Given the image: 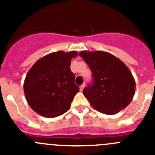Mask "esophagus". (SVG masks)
<instances>
[{
	"mask_svg": "<svg viewBox=\"0 0 155 155\" xmlns=\"http://www.w3.org/2000/svg\"><path fill=\"white\" fill-rule=\"evenodd\" d=\"M85 86H86V84H82V86H80V87H79V89H80V91H82L83 90V89H84V88H85Z\"/></svg>",
	"mask_w": 155,
	"mask_h": 155,
	"instance_id": "34e87169",
	"label": "esophagus"
}]
</instances>
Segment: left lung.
Instances as JSON below:
<instances>
[{
    "instance_id": "1",
    "label": "left lung",
    "mask_w": 155,
    "mask_h": 155,
    "mask_svg": "<svg viewBox=\"0 0 155 155\" xmlns=\"http://www.w3.org/2000/svg\"><path fill=\"white\" fill-rule=\"evenodd\" d=\"M79 56L91 69L93 83L83 95L98 112L114 115L128 106L135 92V81L126 65L104 51H82Z\"/></svg>"
}]
</instances>
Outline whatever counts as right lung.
I'll list each match as a JSON object with an SVG mask.
<instances>
[{
	"label": "right lung",
	"instance_id": "add662e5",
	"mask_svg": "<svg viewBox=\"0 0 155 155\" xmlns=\"http://www.w3.org/2000/svg\"><path fill=\"white\" fill-rule=\"evenodd\" d=\"M76 51H57L37 60L28 71L24 83L27 103L39 115L54 118L67 112L79 91L70 69Z\"/></svg>",
	"mask_w": 155,
	"mask_h": 155
}]
</instances>
